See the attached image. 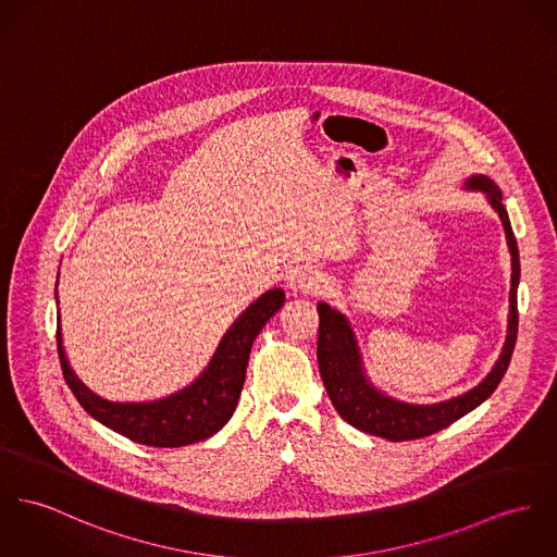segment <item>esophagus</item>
Here are the masks:
<instances>
[{
  "label": "esophagus",
  "mask_w": 557,
  "mask_h": 557,
  "mask_svg": "<svg viewBox=\"0 0 557 557\" xmlns=\"http://www.w3.org/2000/svg\"><path fill=\"white\" fill-rule=\"evenodd\" d=\"M286 284L290 290H302L313 293L322 284V271L311 262H299L288 269Z\"/></svg>",
  "instance_id": "1"
}]
</instances>
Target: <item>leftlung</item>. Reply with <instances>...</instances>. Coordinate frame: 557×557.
<instances>
[{"instance_id": "left-lung-1", "label": "left lung", "mask_w": 557, "mask_h": 557, "mask_svg": "<svg viewBox=\"0 0 557 557\" xmlns=\"http://www.w3.org/2000/svg\"><path fill=\"white\" fill-rule=\"evenodd\" d=\"M469 188L485 190L490 203L500 214L507 231L509 250L513 257V275H511V318H509V335L505 349L492 369V373L471 392L438 403V405H405L387 398L367 384L360 356L354 342L351 329L339 311L331 309L326 302L318 305L320 329H318V364L324 387L331 396L333 407L339 411L343 420L354 429L384 436L387 441H416L447 429L462 416H467L474 407H479L503 382L517 342V284H519V250L515 242L511 220L503 206V195L498 186L485 177L474 175L469 180Z\"/></svg>"}]
</instances>
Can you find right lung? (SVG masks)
<instances>
[{
	"instance_id": "obj_1",
	"label": "right lung",
	"mask_w": 557,
	"mask_h": 557,
	"mask_svg": "<svg viewBox=\"0 0 557 557\" xmlns=\"http://www.w3.org/2000/svg\"><path fill=\"white\" fill-rule=\"evenodd\" d=\"M284 290L275 288L255 300L222 337L206 373L170 398L146 405L106 403L90 394L72 373L57 326V351L65 384L88 416L103 426L148 447H182L203 441L222 429L239 400L252 343L271 315L284 305Z\"/></svg>"
}]
</instances>
